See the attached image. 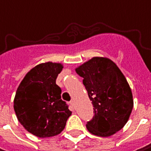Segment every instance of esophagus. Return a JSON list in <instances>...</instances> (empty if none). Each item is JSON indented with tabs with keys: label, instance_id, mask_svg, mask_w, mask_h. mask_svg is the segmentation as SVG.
I'll return each instance as SVG.
<instances>
[{
	"label": "esophagus",
	"instance_id": "34e87169",
	"mask_svg": "<svg viewBox=\"0 0 151 151\" xmlns=\"http://www.w3.org/2000/svg\"><path fill=\"white\" fill-rule=\"evenodd\" d=\"M70 105H71L72 107H75V101H74V100L70 101Z\"/></svg>",
	"mask_w": 151,
	"mask_h": 151
}]
</instances>
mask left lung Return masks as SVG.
Wrapping results in <instances>:
<instances>
[{
    "instance_id": "left-lung-1",
    "label": "left lung",
    "mask_w": 151,
    "mask_h": 151,
    "mask_svg": "<svg viewBox=\"0 0 151 151\" xmlns=\"http://www.w3.org/2000/svg\"><path fill=\"white\" fill-rule=\"evenodd\" d=\"M94 107L86 124L91 134L107 137L127 123L133 109L131 88L117 65L107 57H93L76 68Z\"/></svg>"
}]
</instances>
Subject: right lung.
Wrapping results in <instances>:
<instances>
[{
    "label": "right lung",
    "mask_w": 151,
    "mask_h": 151,
    "mask_svg": "<svg viewBox=\"0 0 151 151\" xmlns=\"http://www.w3.org/2000/svg\"><path fill=\"white\" fill-rule=\"evenodd\" d=\"M63 65L47 62L31 68L17 88L14 109L18 121L29 133L45 138L59 135L72 112L61 99L55 83Z\"/></svg>",
    "instance_id": "obj_1"
}]
</instances>
